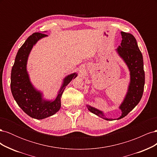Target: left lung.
I'll return each mask as SVG.
<instances>
[{"label": "left lung", "mask_w": 157, "mask_h": 157, "mask_svg": "<svg viewBox=\"0 0 157 157\" xmlns=\"http://www.w3.org/2000/svg\"><path fill=\"white\" fill-rule=\"evenodd\" d=\"M122 42L116 49L118 55L124 61L130 71V82L126 96L118 107L122 112L117 118H107L102 111L91 105H86L88 110L106 121L118 120L124 117L140 101L143 95L145 84V72L144 69L143 56L139 49L136 39L130 33L121 31Z\"/></svg>", "instance_id": "left-lung-1"}]
</instances>
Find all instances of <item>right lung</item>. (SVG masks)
<instances>
[{
  "instance_id": "add662e5",
  "label": "right lung",
  "mask_w": 157,
  "mask_h": 157,
  "mask_svg": "<svg viewBox=\"0 0 157 157\" xmlns=\"http://www.w3.org/2000/svg\"><path fill=\"white\" fill-rule=\"evenodd\" d=\"M46 36L44 33H35L27 38L17 52L11 72L10 88L14 99L27 115L38 120L54 115L59 110L65 86L78 75L73 73L66 76L56 97L51 100L44 98L42 92L34 86L27 69V61L33 47Z\"/></svg>"
}]
</instances>
